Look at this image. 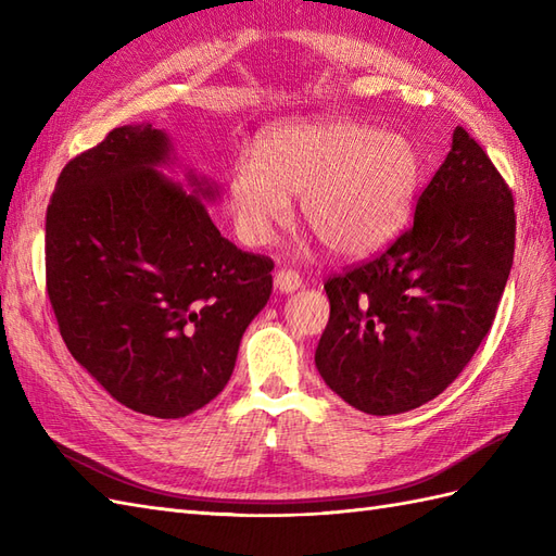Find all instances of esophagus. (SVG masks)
<instances>
[{"mask_svg":"<svg viewBox=\"0 0 556 556\" xmlns=\"http://www.w3.org/2000/svg\"><path fill=\"white\" fill-rule=\"evenodd\" d=\"M301 283H303L301 275L293 273V269H279V273L275 275V289L279 293H293L301 289Z\"/></svg>","mask_w":556,"mask_h":556,"instance_id":"34e87169","label":"esophagus"}]
</instances>
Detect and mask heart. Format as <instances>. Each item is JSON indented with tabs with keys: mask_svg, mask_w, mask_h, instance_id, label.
Masks as SVG:
<instances>
[{
	"mask_svg": "<svg viewBox=\"0 0 556 556\" xmlns=\"http://www.w3.org/2000/svg\"><path fill=\"white\" fill-rule=\"evenodd\" d=\"M420 185V154L402 134H382L343 117L291 119L267 129L255 154L227 170V206L237 235L267 244L301 216L338 258L359 261L386 249L406 225Z\"/></svg>",
	"mask_w": 556,
	"mask_h": 556,
	"instance_id": "heart-1",
	"label": "heart"
}]
</instances>
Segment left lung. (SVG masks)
Masks as SVG:
<instances>
[{"mask_svg": "<svg viewBox=\"0 0 556 556\" xmlns=\"http://www.w3.org/2000/svg\"><path fill=\"white\" fill-rule=\"evenodd\" d=\"M515 199L463 126L378 258L324 283L331 303L315 364L340 400L371 416L432 402L475 357L515 258Z\"/></svg>", "mask_w": 556, "mask_h": 556, "instance_id": "1", "label": "left lung"}]
</instances>
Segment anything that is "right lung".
I'll return each instance as SVG.
<instances>
[{
    "mask_svg": "<svg viewBox=\"0 0 556 556\" xmlns=\"http://www.w3.org/2000/svg\"><path fill=\"white\" fill-rule=\"evenodd\" d=\"M152 124L112 129L61 170L47 208V291L70 354L126 408L185 418L223 392L275 263L237 249L202 199L160 174Z\"/></svg>",
    "mask_w": 556,
    "mask_h": 556,
    "instance_id": "add662e5",
    "label": "right lung"
}]
</instances>
